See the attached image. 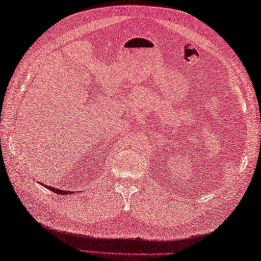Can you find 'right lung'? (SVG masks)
I'll list each match as a JSON object with an SVG mask.
<instances>
[{
	"label": "right lung",
	"instance_id": "add662e5",
	"mask_svg": "<svg viewBox=\"0 0 261 261\" xmlns=\"http://www.w3.org/2000/svg\"><path fill=\"white\" fill-rule=\"evenodd\" d=\"M46 188H48L49 191H51L54 193H57V194H60V195H65V194H73L74 192L71 191H63V190H58V188H55V187H51V186H47L46 185Z\"/></svg>",
	"mask_w": 261,
	"mask_h": 261
}]
</instances>
